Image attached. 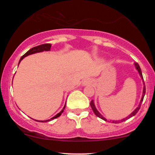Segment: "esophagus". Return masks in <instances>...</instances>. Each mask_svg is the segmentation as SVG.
I'll return each instance as SVG.
<instances>
[{"instance_id":"esophagus-1","label":"esophagus","mask_w":155,"mask_h":155,"mask_svg":"<svg viewBox=\"0 0 155 155\" xmlns=\"http://www.w3.org/2000/svg\"><path fill=\"white\" fill-rule=\"evenodd\" d=\"M90 83V81L89 79H87V80H84V85H87V84H89Z\"/></svg>"}]
</instances>
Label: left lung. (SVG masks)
<instances>
[{
	"mask_svg": "<svg viewBox=\"0 0 155 155\" xmlns=\"http://www.w3.org/2000/svg\"><path fill=\"white\" fill-rule=\"evenodd\" d=\"M135 65H136V69H137V70H138V73H139V74H140V77L142 78V79H143V76H142V72H141V70H140V66H139V65H138V64L137 63H135ZM143 84L145 85V83H144V81H143ZM145 93H146V87L144 86V87H143V95H142L141 100H140V104H139V106H138V108H136V109L135 110V111H133V113L131 114L130 115H129L128 117H126L125 119H122V120H120V121H112V122H114V123H118V122H124V121H125V120H127V119H130V117H132L133 116H134V115H136V114H137V112H138V111H139V109H140V105H141V103H142V101H143V97H144V95H145ZM90 106H91V108H92V111H93L94 113H95V114L96 115V116H97V117H99V118L102 119V120H105V121H107V120H106V119L105 118V117H103L102 115H101V114L99 113L98 111H97V110L96 109V108H95V105H94L93 101H91V102H90Z\"/></svg>",
	"mask_w": 155,
	"mask_h": 155,
	"instance_id": "left-lung-1",
	"label": "left lung"
}]
</instances>
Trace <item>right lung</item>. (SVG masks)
<instances>
[{"instance_id": "right-lung-1", "label": "right lung", "mask_w": 155, "mask_h": 155, "mask_svg": "<svg viewBox=\"0 0 155 155\" xmlns=\"http://www.w3.org/2000/svg\"><path fill=\"white\" fill-rule=\"evenodd\" d=\"M51 44H41V45H38L37 46V47H33L32 49H30V50H28L27 52L23 56H22V58H20V60H19V63H20V61L22 60L23 58H25V57L28 56V55L29 54H34V53H37V52H40V51H49L50 50V48H51ZM65 105L64 106V107L63 108V110H62L60 112V113H58V114L55 115L54 117H52V118L50 119V120H45V121H38V122H49L51 120H53V119H56L58 118V117H59L60 115H61V114L63 113L64 109H65Z\"/></svg>"}]
</instances>
